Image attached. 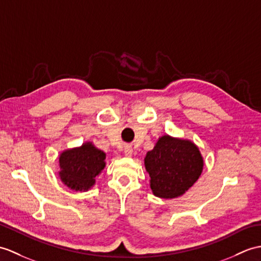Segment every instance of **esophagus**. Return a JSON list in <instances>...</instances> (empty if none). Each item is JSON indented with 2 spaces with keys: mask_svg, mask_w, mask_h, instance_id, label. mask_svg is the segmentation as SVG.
<instances>
[{
  "mask_svg": "<svg viewBox=\"0 0 261 261\" xmlns=\"http://www.w3.org/2000/svg\"><path fill=\"white\" fill-rule=\"evenodd\" d=\"M133 154V150H132V148L130 147V145H125L124 147V155L125 156H131Z\"/></svg>",
  "mask_w": 261,
  "mask_h": 261,
  "instance_id": "esophagus-1",
  "label": "esophagus"
}]
</instances>
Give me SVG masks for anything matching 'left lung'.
<instances>
[{
  "label": "left lung",
  "mask_w": 261,
  "mask_h": 261,
  "mask_svg": "<svg viewBox=\"0 0 261 261\" xmlns=\"http://www.w3.org/2000/svg\"><path fill=\"white\" fill-rule=\"evenodd\" d=\"M150 188L155 197H181L195 185L203 170V156L191 140L161 136L144 158Z\"/></svg>",
  "instance_id": "8db88e82"
}]
</instances>
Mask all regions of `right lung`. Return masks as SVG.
Masks as SVG:
<instances>
[{
  "mask_svg": "<svg viewBox=\"0 0 261 261\" xmlns=\"http://www.w3.org/2000/svg\"><path fill=\"white\" fill-rule=\"evenodd\" d=\"M59 177L73 191H89L106 167V153L91 141L66 149L59 155Z\"/></svg>",
  "mask_w": 261,
  "mask_h": 261,
  "instance_id": "1",
  "label": "right lung"
}]
</instances>
